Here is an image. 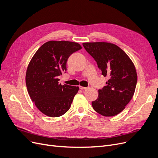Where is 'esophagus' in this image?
Masks as SVG:
<instances>
[{
    "instance_id": "34e87169",
    "label": "esophagus",
    "mask_w": 158,
    "mask_h": 158,
    "mask_svg": "<svg viewBox=\"0 0 158 158\" xmlns=\"http://www.w3.org/2000/svg\"><path fill=\"white\" fill-rule=\"evenodd\" d=\"M79 87H80V89L81 90H85V89H87V87H82V86H80Z\"/></svg>"
}]
</instances>
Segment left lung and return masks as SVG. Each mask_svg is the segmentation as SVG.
<instances>
[{
  "label": "left lung",
  "mask_w": 158,
  "mask_h": 158,
  "mask_svg": "<svg viewBox=\"0 0 158 158\" xmlns=\"http://www.w3.org/2000/svg\"><path fill=\"white\" fill-rule=\"evenodd\" d=\"M83 46L95 60L102 75L109 78L107 85L98 90L93 107L103 116H116L132 98L138 80L135 66L129 56L114 44L85 42Z\"/></svg>",
  "instance_id": "8db88e82"
}]
</instances>
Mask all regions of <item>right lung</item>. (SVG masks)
I'll list each match as a JSON object with an SVG mask.
<instances>
[{"instance_id": "1", "label": "right lung", "mask_w": 158, "mask_h": 158, "mask_svg": "<svg viewBox=\"0 0 158 158\" xmlns=\"http://www.w3.org/2000/svg\"><path fill=\"white\" fill-rule=\"evenodd\" d=\"M81 49L77 42L51 40L36 51L26 74L28 94L36 107L49 117L64 114L71 107L79 87L59 84L71 55Z\"/></svg>"}]
</instances>
